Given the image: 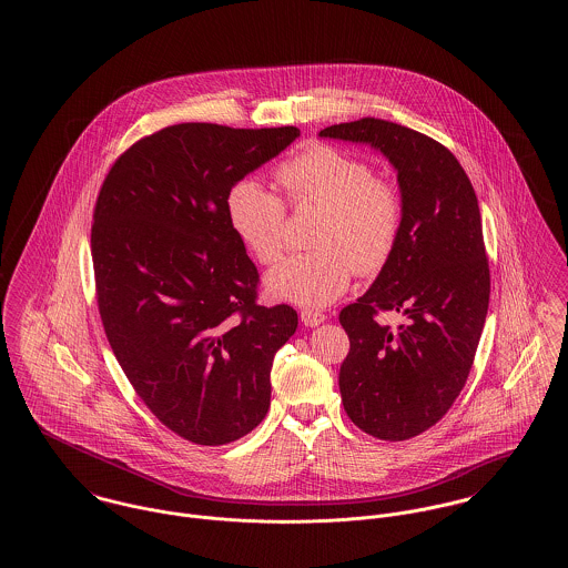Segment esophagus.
Returning <instances> with one entry per match:
<instances>
[{
    "mask_svg": "<svg viewBox=\"0 0 568 568\" xmlns=\"http://www.w3.org/2000/svg\"><path fill=\"white\" fill-rule=\"evenodd\" d=\"M300 320L306 327H315V325L324 324L325 315L320 311H313V308H304V311H300Z\"/></svg>",
    "mask_w": 568,
    "mask_h": 568,
    "instance_id": "esophagus-1",
    "label": "esophagus"
}]
</instances>
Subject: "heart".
Returning <instances> with one entry per match:
<instances>
[{
	"label": "heart",
	"mask_w": 568,
	"mask_h": 568,
	"mask_svg": "<svg viewBox=\"0 0 568 568\" xmlns=\"http://www.w3.org/2000/svg\"><path fill=\"white\" fill-rule=\"evenodd\" d=\"M276 179L292 206H324L327 216L311 253H297L266 278L272 296L300 306H325L343 296L353 272L375 276L392 260L405 219L398 185L373 165L329 144H315L287 160ZM225 215L260 264L278 262L287 246V204L253 179L234 183Z\"/></svg>",
	"instance_id": "obj_1"
}]
</instances>
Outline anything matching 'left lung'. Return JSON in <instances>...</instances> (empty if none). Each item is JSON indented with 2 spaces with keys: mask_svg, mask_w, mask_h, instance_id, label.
<instances>
[{
  "mask_svg": "<svg viewBox=\"0 0 568 568\" xmlns=\"http://www.w3.org/2000/svg\"><path fill=\"white\" fill-rule=\"evenodd\" d=\"M320 135L368 142L398 170L400 241L373 287L338 315L349 336L338 387L359 430L406 440L456 403L486 324L489 266L477 195L447 146L405 125L368 116ZM385 310L409 322L381 326Z\"/></svg>",
  "mask_w": 568,
  "mask_h": 568,
  "instance_id": "8db88e82",
  "label": "left lung"
}]
</instances>
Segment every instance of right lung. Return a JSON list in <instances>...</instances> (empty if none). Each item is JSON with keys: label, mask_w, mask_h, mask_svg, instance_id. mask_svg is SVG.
Masks as SVG:
<instances>
[{"label": "right lung", "mask_w": 568, "mask_h": 568, "mask_svg": "<svg viewBox=\"0 0 568 568\" xmlns=\"http://www.w3.org/2000/svg\"><path fill=\"white\" fill-rule=\"evenodd\" d=\"M300 135L179 123L116 158L91 225L95 297L140 400L195 445L251 433L271 406L287 304H257L260 272L225 215L227 191Z\"/></svg>", "instance_id": "right-lung-1"}]
</instances>
